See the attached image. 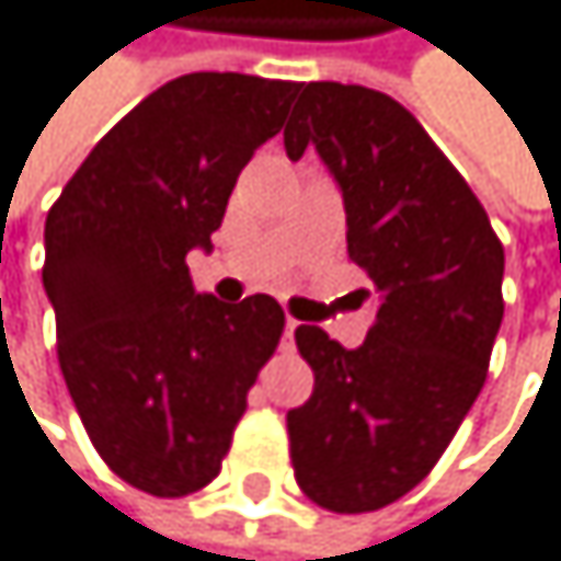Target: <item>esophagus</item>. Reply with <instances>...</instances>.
<instances>
[{
    "mask_svg": "<svg viewBox=\"0 0 561 561\" xmlns=\"http://www.w3.org/2000/svg\"><path fill=\"white\" fill-rule=\"evenodd\" d=\"M296 327H299V319H293V316H286V340H293V333H296Z\"/></svg>",
    "mask_w": 561,
    "mask_h": 561,
    "instance_id": "34e87169",
    "label": "esophagus"
}]
</instances>
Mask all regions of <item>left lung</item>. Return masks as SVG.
<instances>
[{
	"label": "left lung",
	"instance_id": "1",
	"mask_svg": "<svg viewBox=\"0 0 561 561\" xmlns=\"http://www.w3.org/2000/svg\"><path fill=\"white\" fill-rule=\"evenodd\" d=\"M309 144L343 187L346 252L370 275L377 319L356 350L319 327L296 330L316 387L286 417L289 458L306 499L359 515L417 488L478 400L505 316V249L468 181L393 96L302 83L289 158Z\"/></svg>",
	"mask_w": 561,
	"mask_h": 561
}]
</instances>
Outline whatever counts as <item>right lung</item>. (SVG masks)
<instances>
[{"mask_svg":"<svg viewBox=\"0 0 561 561\" xmlns=\"http://www.w3.org/2000/svg\"><path fill=\"white\" fill-rule=\"evenodd\" d=\"M299 83L187 73L117 121L46 215L43 286L77 414L117 478L184 499L218 478L286 312L191 286L242 168L278 134Z\"/></svg>","mask_w":561,"mask_h":561,"instance_id":"right-lung-1","label":"right lung"}]
</instances>
